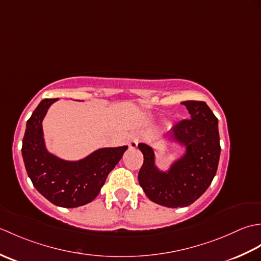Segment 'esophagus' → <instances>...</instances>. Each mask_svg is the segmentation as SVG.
I'll list each match as a JSON object with an SVG mask.
<instances>
[{
	"instance_id": "34e87169",
	"label": "esophagus",
	"mask_w": 261,
	"mask_h": 261,
	"mask_svg": "<svg viewBox=\"0 0 261 261\" xmlns=\"http://www.w3.org/2000/svg\"><path fill=\"white\" fill-rule=\"evenodd\" d=\"M139 140H140V135L135 132V134H132L130 136L129 140H127V145H129V147L131 149H135V148H137L138 143H139Z\"/></svg>"
}]
</instances>
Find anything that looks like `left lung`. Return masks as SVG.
I'll return each mask as SVG.
<instances>
[{
  "instance_id": "8db88e82",
  "label": "left lung",
  "mask_w": 261,
  "mask_h": 261,
  "mask_svg": "<svg viewBox=\"0 0 261 261\" xmlns=\"http://www.w3.org/2000/svg\"><path fill=\"white\" fill-rule=\"evenodd\" d=\"M191 114L190 120L176 123L169 134L185 147V153L167 171L154 165V151L146 143L138 147L143 165L138 180L150 201L167 207H185L202 196L212 182L220 159L218 119L202 101L181 102Z\"/></svg>"
}]
</instances>
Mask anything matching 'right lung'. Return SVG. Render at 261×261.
Listing matches in <instances>:
<instances>
[{
	"label": "right lung",
	"mask_w": 261,
	"mask_h": 261,
	"mask_svg": "<svg viewBox=\"0 0 261 261\" xmlns=\"http://www.w3.org/2000/svg\"><path fill=\"white\" fill-rule=\"evenodd\" d=\"M57 99H42L27 121L22 157L36 190L57 206L71 208L90 203L98 195L127 146L97 149L77 162H68L50 153L43 139L42 120Z\"/></svg>",
	"instance_id": "add662e5"
}]
</instances>
